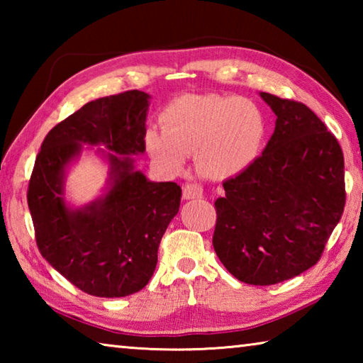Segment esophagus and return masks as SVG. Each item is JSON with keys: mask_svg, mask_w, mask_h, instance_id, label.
Wrapping results in <instances>:
<instances>
[{"mask_svg": "<svg viewBox=\"0 0 363 363\" xmlns=\"http://www.w3.org/2000/svg\"><path fill=\"white\" fill-rule=\"evenodd\" d=\"M182 195H184V200L201 199V196H203V189H201L200 184L190 182L182 187Z\"/></svg>", "mask_w": 363, "mask_h": 363, "instance_id": "34e87169", "label": "esophagus"}]
</instances>
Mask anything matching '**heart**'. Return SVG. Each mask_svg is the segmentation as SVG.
I'll return each mask as SVG.
<instances>
[{"label": "heart", "instance_id": "heart-1", "mask_svg": "<svg viewBox=\"0 0 363 363\" xmlns=\"http://www.w3.org/2000/svg\"><path fill=\"white\" fill-rule=\"evenodd\" d=\"M163 131L149 130V155L169 171H181L199 153L201 173L229 179L253 167L267 138V116L243 97L186 96L163 110Z\"/></svg>", "mask_w": 363, "mask_h": 363}]
</instances>
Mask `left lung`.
Returning <instances> with one entry per match:
<instances>
[{"instance_id":"left-lung-1","label":"left lung","mask_w":363,"mask_h":363,"mask_svg":"<svg viewBox=\"0 0 363 363\" xmlns=\"http://www.w3.org/2000/svg\"><path fill=\"white\" fill-rule=\"evenodd\" d=\"M259 96L275 130L253 167L223 184L213 247L235 279L274 285L320 259L346 203L344 157L309 107Z\"/></svg>"}]
</instances>
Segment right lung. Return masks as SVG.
<instances>
[{
  "label": "right lung",
  "mask_w": 363,
  "mask_h": 363,
  "mask_svg": "<svg viewBox=\"0 0 363 363\" xmlns=\"http://www.w3.org/2000/svg\"><path fill=\"white\" fill-rule=\"evenodd\" d=\"M149 106L150 96L138 89L84 104L48 133L30 177L27 200L43 257L93 296L143 290L179 211L181 187L149 181L136 168L134 155L145 152ZM94 146L108 163V184L97 199L73 207L65 196L66 173Z\"/></svg>",
  "instance_id": "right-lung-1"
}]
</instances>
